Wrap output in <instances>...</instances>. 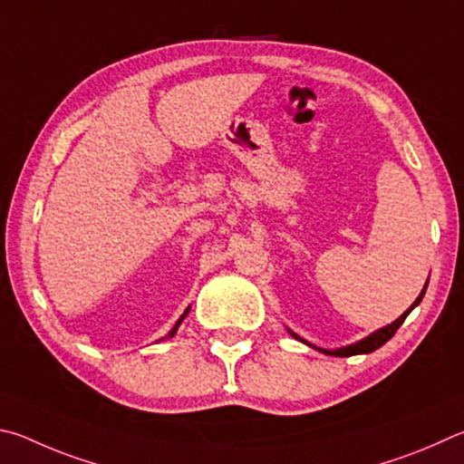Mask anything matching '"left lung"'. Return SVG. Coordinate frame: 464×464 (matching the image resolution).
<instances>
[{"label":"left lung","instance_id":"obj_1","mask_svg":"<svg viewBox=\"0 0 464 464\" xmlns=\"http://www.w3.org/2000/svg\"><path fill=\"white\" fill-rule=\"evenodd\" d=\"M426 287H428V283H426V285H424V289H421V294L418 295L416 302L411 304L410 310H408V312H403V314L400 315V318H397L395 322L389 324V326H385V328H379L377 332H372L371 336H367V338L359 340V343H354V344H348V346H343V348H336V351H326V348H318V346H314V344H310V343H305L304 338H299V336L295 334V332H291V330H289V334L294 336V338H297V340H302V343H305L307 346L315 348V351H320V353H324V354H330V356H353V354H369V353L377 351V348L383 346V344L387 343V340L395 334L397 328L401 326L403 320L408 318V315H410V312L413 310V307H416V305L421 302V297H424V294H426Z\"/></svg>","mask_w":464,"mask_h":464}]
</instances>
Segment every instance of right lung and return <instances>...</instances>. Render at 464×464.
Here are the masks:
<instances>
[{"mask_svg":"<svg viewBox=\"0 0 464 464\" xmlns=\"http://www.w3.org/2000/svg\"><path fill=\"white\" fill-rule=\"evenodd\" d=\"M187 314H189V307H187V310L183 312V315H181V318H179V320H177V324H175V326H173V330H170V332H169V338H170V336H175V332H177V328H179V326H181V322H183V318H185V315H187Z\"/></svg>","mask_w":464,"mask_h":464,"instance_id":"right-lung-1","label":"right lung"}]
</instances>
